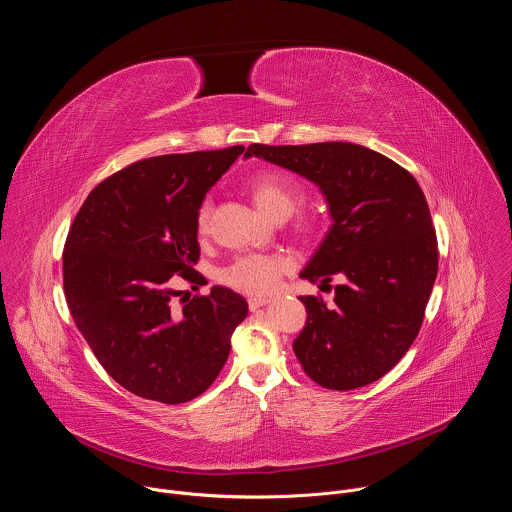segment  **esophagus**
<instances>
[{
	"instance_id": "34e87169",
	"label": "esophagus",
	"mask_w": 512,
	"mask_h": 512,
	"mask_svg": "<svg viewBox=\"0 0 512 512\" xmlns=\"http://www.w3.org/2000/svg\"><path fill=\"white\" fill-rule=\"evenodd\" d=\"M265 304H269V300L263 298V296H253V298H249V310H251V312L263 308Z\"/></svg>"
}]
</instances>
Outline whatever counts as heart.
I'll use <instances>...</instances> for the list:
<instances>
[{"mask_svg": "<svg viewBox=\"0 0 512 512\" xmlns=\"http://www.w3.org/2000/svg\"><path fill=\"white\" fill-rule=\"evenodd\" d=\"M249 190L259 210L279 221L294 212L302 198V186L283 172L263 170L249 178ZM210 221V200H204L196 210V233L204 237ZM291 267V259L285 255H243L223 271V279L245 294L267 296L279 285L281 275Z\"/></svg>", "mask_w": 512, "mask_h": 512, "instance_id": "obj_1", "label": "heart"}]
</instances>
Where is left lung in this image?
Masks as SVG:
<instances>
[{"mask_svg":"<svg viewBox=\"0 0 512 512\" xmlns=\"http://www.w3.org/2000/svg\"><path fill=\"white\" fill-rule=\"evenodd\" d=\"M261 158L314 182L332 225L300 273L334 302L302 296L308 320L294 340L306 375L350 391L379 381L413 344L437 275V239L417 180L387 156L348 141L253 143Z\"/></svg>","mask_w":512,"mask_h":512,"instance_id":"1","label":"left lung"}]
</instances>
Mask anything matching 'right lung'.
Instances as JSON below:
<instances>
[{
    "instance_id": "obj_1",
    "label": "right lung",
    "mask_w": 512,
    "mask_h": 512,
    "mask_svg": "<svg viewBox=\"0 0 512 512\" xmlns=\"http://www.w3.org/2000/svg\"><path fill=\"white\" fill-rule=\"evenodd\" d=\"M245 152L168 154L109 176L83 202L62 255L68 310L103 369L129 393L168 405L221 373L249 306L214 285L172 310V275L202 283L196 210Z\"/></svg>"
}]
</instances>
